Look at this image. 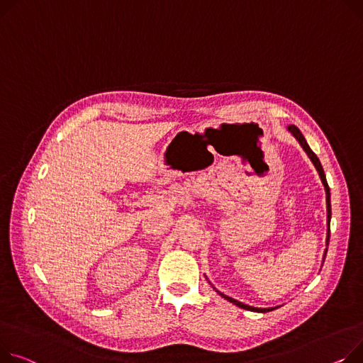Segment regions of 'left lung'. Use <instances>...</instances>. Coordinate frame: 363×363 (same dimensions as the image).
Listing matches in <instances>:
<instances>
[{"label":"left lung","instance_id":"obj_1","mask_svg":"<svg viewBox=\"0 0 363 363\" xmlns=\"http://www.w3.org/2000/svg\"><path fill=\"white\" fill-rule=\"evenodd\" d=\"M289 131H291V133H292V134L296 137V140L301 143V146L303 147V150L306 152V155L309 156V159L312 160V163L315 164L317 171H318V174H320V178H321V181H323V184H324V188H325V196H327V222H328V232H327V245H328V242H330V219H331V203H330V188H328V184H327V179H325L324 169H323V166H321V162H320V159L317 157V155L313 153V152L311 150V147L308 146V143H306L305 137L302 135V133L299 131V128H298V127H295V125H289ZM325 254H327V250H325ZM325 254H324V258H325ZM219 295H222V296H223L225 299H228L229 302H232V303L238 305L239 308H244V309H248V311H254V312H270V311L276 309V308H254V306H250V305H245V303H242V302H239V301H236V299H233V298H229V296H226V295H223V294H220V292H219Z\"/></svg>","mask_w":363,"mask_h":363}]
</instances>
